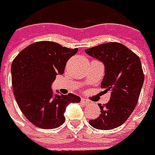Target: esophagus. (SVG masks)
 I'll return each mask as SVG.
<instances>
[{"instance_id":"34e87169","label":"esophagus","mask_w":155,"mask_h":155,"mask_svg":"<svg viewBox=\"0 0 155 155\" xmlns=\"http://www.w3.org/2000/svg\"><path fill=\"white\" fill-rule=\"evenodd\" d=\"M81 102H82L83 104H88V103H89V100H87V99H85V98H82V99H81Z\"/></svg>"}]
</instances>
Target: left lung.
Wrapping results in <instances>:
<instances>
[{
    "label": "left lung",
    "instance_id": "obj_1",
    "mask_svg": "<svg viewBox=\"0 0 155 155\" xmlns=\"http://www.w3.org/2000/svg\"><path fill=\"white\" fill-rule=\"evenodd\" d=\"M85 52L104 64L105 75L101 88L111 91L108 103L99 104L101 114L98 118L90 120L89 123L100 130L117 128L129 118L139 99L144 84L140 58L118 42L103 43Z\"/></svg>",
    "mask_w": 155,
    "mask_h": 155
}]
</instances>
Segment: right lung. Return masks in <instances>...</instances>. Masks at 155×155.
Returning a JSON list of instances; mask_svg holds the SVG:
<instances>
[{"instance_id":"1","label":"right lung","mask_w":155,"mask_h":155,"mask_svg":"<svg viewBox=\"0 0 155 155\" xmlns=\"http://www.w3.org/2000/svg\"><path fill=\"white\" fill-rule=\"evenodd\" d=\"M77 51L53 41H38L22 50L12 61V88L16 102L35 126L57 128L64 123L66 106L80 102L78 95L54 94L51 89L56 76L64 73L67 61Z\"/></svg>"}]
</instances>
